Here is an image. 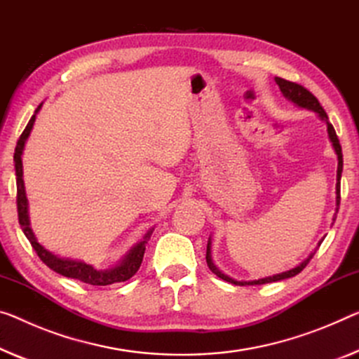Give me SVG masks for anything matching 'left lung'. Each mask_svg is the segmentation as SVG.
<instances>
[{"mask_svg":"<svg viewBox=\"0 0 359 359\" xmlns=\"http://www.w3.org/2000/svg\"><path fill=\"white\" fill-rule=\"evenodd\" d=\"M276 83H278L280 93H283L285 99H289L290 102H294L295 106H299L302 109H306V110H313V112L318 114V117L323 120L324 123L327 126V136H329V141L332 142V147L335 154H337V184H335V213H334V218L332 222H335V218H337V212H339V205H340V178H341V170H344V156H341V146L339 142V137L335 135V130L334 126L329 123V118H327V114L326 110L321 107V104L316 97H314L310 91L306 90V88H303L302 85H297V83H292V81H287L284 79H279V76H276ZM334 224V223H332ZM324 239H321L323 242ZM321 242H319L318 247L321 245ZM314 253L316 250L311 252L308 258H305L300 264H297L295 268L289 269V271H283V273H278V274H273V276H266V278H262V279H253V280H237L233 279L231 276L224 274L222 269H219L217 264L213 263V258H212V237H208V244H207V264L208 268L212 269V273H215L218 276L219 279L226 280V283H231V284H236V285H262V284H268V283H276V280H283V279H287V278H294L295 274H299L303 268L306 266L310 260L313 258Z\"/></svg>","mask_w":359,"mask_h":359,"instance_id":"obj_1","label":"left lung"}]
</instances>
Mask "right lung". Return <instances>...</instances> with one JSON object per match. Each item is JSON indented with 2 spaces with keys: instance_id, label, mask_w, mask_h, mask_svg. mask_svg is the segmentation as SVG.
I'll return each mask as SVG.
<instances>
[{
  "instance_id": "add662e5",
  "label": "right lung",
  "mask_w": 359,
  "mask_h": 359,
  "mask_svg": "<svg viewBox=\"0 0 359 359\" xmlns=\"http://www.w3.org/2000/svg\"><path fill=\"white\" fill-rule=\"evenodd\" d=\"M43 107V102L36 107L35 114L32 115L30 122L27 123L24 133L20 135L18 146H15L14 151V163H15V183H18V213H19V224L27 239L30 241V244L35 252L38 253V257L41 258V262L46 264L48 268H51L53 271H56L59 274L65 276V278L70 279H79L85 284H91V285H109L114 283H123V280H128L131 276H135L137 269L141 266L142 257H144V250H146V244L147 241L151 239L152 229H149L144 234V237L135 244L131 249L125 253L122 260H120L117 264L110 266L107 269H97L93 266V264H88L83 260H76V258H64L59 257L56 253L49 252L45 249L40 242L36 241L35 233L30 228V218H29V201H27V194H25V186H24V167H22V154H24V147L25 142L29 140L30 131L33 128V123H35L36 114L40 112V109Z\"/></svg>"
}]
</instances>
